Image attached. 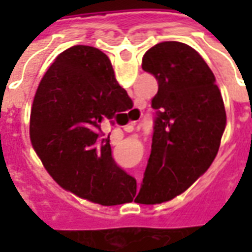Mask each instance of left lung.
<instances>
[{
    "label": "left lung",
    "instance_id": "8db88e82",
    "mask_svg": "<svg viewBox=\"0 0 252 252\" xmlns=\"http://www.w3.org/2000/svg\"><path fill=\"white\" fill-rule=\"evenodd\" d=\"M144 71L158 81L151 155L135 201L173 200L209 169L227 126L216 78L194 48L163 41L143 57Z\"/></svg>",
    "mask_w": 252,
    "mask_h": 252
}]
</instances>
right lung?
Here are the masks:
<instances>
[{
    "mask_svg": "<svg viewBox=\"0 0 252 252\" xmlns=\"http://www.w3.org/2000/svg\"><path fill=\"white\" fill-rule=\"evenodd\" d=\"M128 98L98 48L74 46L55 58L36 90L30 137L58 185L101 205L128 202L135 180L115 163L109 139L97 133Z\"/></svg>",
    "mask_w": 252,
    "mask_h": 252,
    "instance_id": "add662e5",
    "label": "right lung"
}]
</instances>
